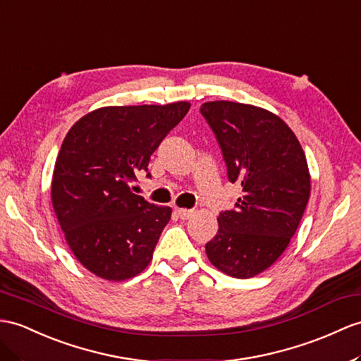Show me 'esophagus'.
I'll use <instances>...</instances> for the list:
<instances>
[{
    "label": "esophagus",
    "instance_id": "1",
    "mask_svg": "<svg viewBox=\"0 0 361 361\" xmlns=\"http://www.w3.org/2000/svg\"><path fill=\"white\" fill-rule=\"evenodd\" d=\"M176 214H178L182 221H187V219H191L192 216H195V211L185 209V208H176Z\"/></svg>",
    "mask_w": 361,
    "mask_h": 361
}]
</instances>
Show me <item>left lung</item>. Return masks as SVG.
Returning a JSON list of instances; mask_svg holds the SVG:
<instances>
[{
	"mask_svg": "<svg viewBox=\"0 0 361 361\" xmlns=\"http://www.w3.org/2000/svg\"><path fill=\"white\" fill-rule=\"evenodd\" d=\"M222 148L230 182L240 183L235 208L217 217L205 245L208 260L224 274H260L288 248L311 192L306 156L286 122L262 107L231 101L202 104Z\"/></svg>",
	"mask_w": 361,
	"mask_h": 361,
	"instance_id": "left-lung-1",
	"label": "left lung"
}]
</instances>
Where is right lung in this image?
I'll use <instances>...</instances> for the list:
<instances>
[{
  "instance_id": "1",
  "label": "right lung",
  "mask_w": 361,
  "mask_h": 361,
  "mask_svg": "<svg viewBox=\"0 0 361 361\" xmlns=\"http://www.w3.org/2000/svg\"><path fill=\"white\" fill-rule=\"evenodd\" d=\"M190 107L187 101L110 105L87 113L66 135L51 204L68 248L94 276L124 282L152 262L171 208L135 195L130 183Z\"/></svg>"
}]
</instances>
